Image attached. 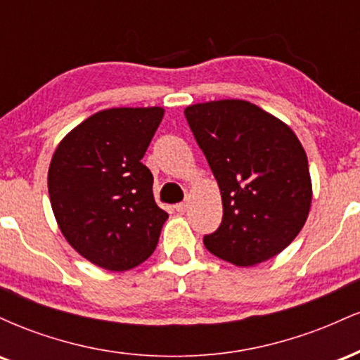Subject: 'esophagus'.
<instances>
[{"label":"esophagus","instance_id":"obj_1","mask_svg":"<svg viewBox=\"0 0 360 360\" xmlns=\"http://www.w3.org/2000/svg\"><path fill=\"white\" fill-rule=\"evenodd\" d=\"M188 206H189V198H186V201H183V203H177L174 208H176V212L184 213L186 210H188Z\"/></svg>","mask_w":360,"mask_h":360}]
</instances>
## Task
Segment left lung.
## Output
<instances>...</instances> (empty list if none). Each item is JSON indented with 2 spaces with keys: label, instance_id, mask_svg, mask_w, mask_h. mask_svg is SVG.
Wrapping results in <instances>:
<instances>
[{
  "label": "left lung",
  "instance_id": "1",
  "mask_svg": "<svg viewBox=\"0 0 360 360\" xmlns=\"http://www.w3.org/2000/svg\"><path fill=\"white\" fill-rule=\"evenodd\" d=\"M184 115L221 194V225L203 238L205 247L240 267L278 255L311 208V176L300 139L283 120L245 100L196 103Z\"/></svg>",
  "mask_w": 360,
  "mask_h": 360
}]
</instances>
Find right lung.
I'll return each mask as SVG.
<instances>
[{
    "label": "right lung",
    "instance_id": "1",
    "mask_svg": "<svg viewBox=\"0 0 360 360\" xmlns=\"http://www.w3.org/2000/svg\"><path fill=\"white\" fill-rule=\"evenodd\" d=\"M164 108H108L60 140L49 166V196L62 235L106 271L134 269L155 250L169 214L155 205L142 160Z\"/></svg>",
    "mask_w": 360,
    "mask_h": 360
}]
</instances>
